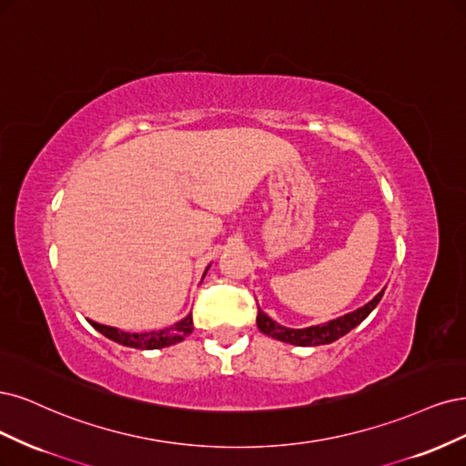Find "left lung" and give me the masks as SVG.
Masks as SVG:
<instances>
[{
    "label": "left lung",
    "mask_w": 466,
    "mask_h": 466,
    "mask_svg": "<svg viewBox=\"0 0 466 466\" xmlns=\"http://www.w3.org/2000/svg\"><path fill=\"white\" fill-rule=\"evenodd\" d=\"M383 292L385 290H381L373 299H370L366 306L358 308L347 315H342V318H337L333 321H327L321 325H311L306 329L284 327V325L273 321L265 311H261L258 308V327L263 335H268V337H273L282 342H289V344H296V347H319V344L335 342L337 339L350 333L356 325L362 323L368 315L375 309V306L380 304V299L383 298Z\"/></svg>",
    "instance_id": "obj_1"
}]
</instances>
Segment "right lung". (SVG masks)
<instances>
[{"label":"right lung","instance_id":"right-lung-1","mask_svg":"<svg viewBox=\"0 0 466 466\" xmlns=\"http://www.w3.org/2000/svg\"><path fill=\"white\" fill-rule=\"evenodd\" d=\"M88 323H91L98 333L108 337L110 340L117 342V344H124V347H129V349H141V350H157V349L170 347V344L184 340L193 331L191 313L186 315L182 321H177L170 327H164V329H160V331H148V333H126V331H119V329H116V327L100 325L96 321H88Z\"/></svg>","mask_w":466,"mask_h":466}]
</instances>
